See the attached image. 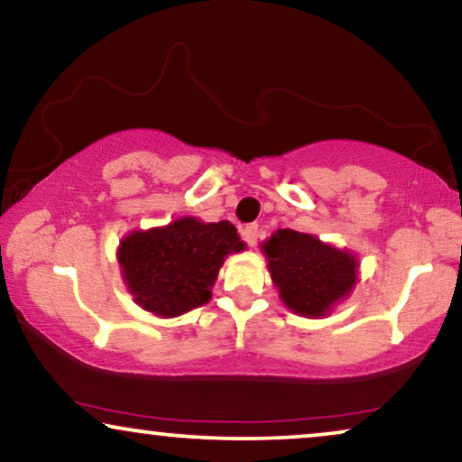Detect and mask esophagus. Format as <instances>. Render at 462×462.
I'll list each match as a JSON object with an SVG mask.
<instances>
[{
	"mask_svg": "<svg viewBox=\"0 0 462 462\" xmlns=\"http://www.w3.org/2000/svg\"><path fill=\"white\" fill-rule=\"evenodd\" d=\"M241 236L245 238V243H247V245H251V247H254V245L258 243V236H260V226L255 224V221H254V224L243 226Z\"/></svg>",
	"mask_w": 462,
	"mask_h": 462,
	"instance_id": "obj_1",
	"label": "esophagus"
}]
</instances>
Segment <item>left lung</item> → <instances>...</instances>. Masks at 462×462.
Here are the masks:
<instances>
[{"instance_id":"left-lung-1","label":"left lung","mask_w":462,"mask_h":462,"mask_svg":"<svg viewBox=\"0 0 462 462\" xmlns=\"http://www.w3.org/2000/svg\"><path fill=\"white\" fill-rule=\"evenodd\" d=\"M268 271L291 311L319 318L356 283V260L311 235L277 230L264 245Z\"/></svg>"}]
</instances>
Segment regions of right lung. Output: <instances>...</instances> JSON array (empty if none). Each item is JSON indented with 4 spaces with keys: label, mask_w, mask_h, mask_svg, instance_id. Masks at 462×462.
<instances>
[{
    "label": "right lung",
    "mask_w": 462,
    "mask_h": 462,
    "mask_svg": "<svg viewBox=\"0 0 462 462\" xmlns=\"http://www.w3.org/2000/svg\"><path fill=\"white\" fill-rule=\"evenodd\" d=\"M245 245L230 221L202 224L183 217L166 227L134 232L121 243L119 262L138 305L163 318L211 299L224 258Z\"/></svg>",
    "instance_id": "add662e5"
}]
</instances>
